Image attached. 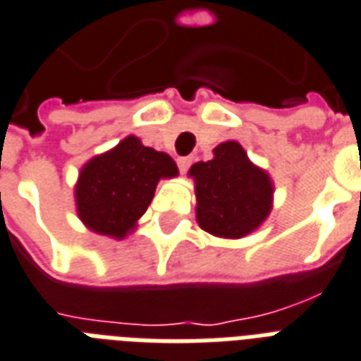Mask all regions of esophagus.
Masks as SVG:
<instances>
[{
  "label": "esophagus",
  "mask_w": 361,
  "mask_h": 361,
  "mask_svg": "<svg viewBox=\"0 0 361 361\" xmlns=\"http://www.w3.org/2000/svg\"><path fill=\"white\" fill-rule=\"evenodd\" d=\"M191 162H192V157H180V159H178V166H180L181 174H185L187 170H189Z\"/></svg>",
  "instance_id": "obj_1"
}]
</instances>
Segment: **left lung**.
I'll list each match as a JSON object with an SVG mask.
<instances>
[{
    "label": "left lung",
    "instance_id": "8db88e82",
    "mask_svg": "<svg viewBox=\"0 0 361 361\" xmlns=\"http://www.w3.org/2000/svg\"><path fill=\"white\" fill-rule=\"evenodd\" d=\"M197 221L219 238H242L265 221L272 208V181L250 161L238 142H224L214 159L195 162Z\"/></svg>",
    "mask_w": 361,
    "mask_h": 361
}]
</instances>
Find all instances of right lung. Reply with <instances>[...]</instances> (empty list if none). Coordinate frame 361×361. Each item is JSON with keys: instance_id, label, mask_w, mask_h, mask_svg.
Masks as SVG:
<instances>
[{"instance_id": "1", "label": "right lung", "mask_w": 361, "mask_h": 361, "mask_svg": "<svg viewBox=\"0 0 361 361\" xmlns=\"http://www.w3.org/2000/svg\"><path fill=\"white\" fill-rule=\"evenodd\" d=\"M176 176L172 157L126 136L81 169L75 185L77 216L90 231L121 240L136 229L159 180Z\"/></svg>"}]
</instances>
